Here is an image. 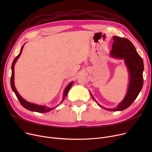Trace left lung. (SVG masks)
Listing matches in <instances>:
<instances>
[{
	"label": "left lung",
	"mask_w": 152,
	"mask_h": 152,
	"mask_svg": "<svg viewBox=\"0 0 152 152\" xmlns=\"http://www.w3.org/2000/svg\"><path fill=\"white\" fill-rule=\"evenodd\" d=\"M113 38L114 42L112 45V50L110 52V55L113 58L124 60L129 74V83L127 92L123 101L119 103L116 108L113 109L105 108L100 105L91 94V95L92 99L101 108L111 111H117L128 108L137 97L143 84V71L144 67L142 58L129 39L118 36H113Z\"/></svg>",
	"instance_id": "1"
}]
</instances>
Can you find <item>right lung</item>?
<instances>
[{
	"label": "right lung",
	"mask_w": 152,
	"mask_h": 152,
	"mask_svg": "<svg viewBox=\"0 0 152 152\" xmlns=\"http://www.w3.org/2000/svg\"><path fill=\"white\" fill-rule=\"evenodd\" d=\"M24 45L21 47V50L20 53L17 56V57H15V58L14 59L13 63H12V76H11V79H10V84H11V87L13 90V91L15 92L16 96H17V99H18L20 103H21V105L24 107L26 109L29 110V111H35V112H38V113H46L48 112V111H50L51 110H52L53 109H54L55 107H53V108H49V107H47L45 106H43V105H36L34 104V103H30L29 102H27L26 100H25V99H23L21 97V95L19 94V93L18 92V91L16 89L15 87V84H14V66H15V64L16 63V61H17L18 58L20 57V56L23 50V48ZM73 82L72 81L70 83H69L68 84V86H66V87L65 88V91H64L63 92V97L62 99L61 102H60V103H61L64 100H65L66 97L67 96V94L69 92V90L70 89L71 87L73 85ZM58 105L57 106L58 107Z\"/></svg>",
	"instance_id": "add662e5"
}]
</instances>
